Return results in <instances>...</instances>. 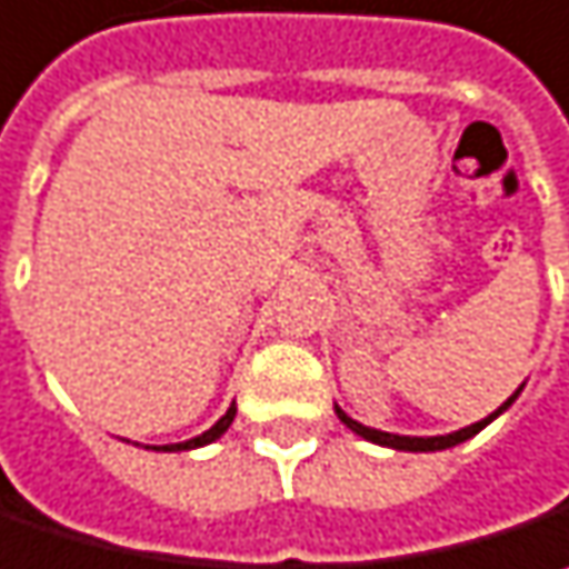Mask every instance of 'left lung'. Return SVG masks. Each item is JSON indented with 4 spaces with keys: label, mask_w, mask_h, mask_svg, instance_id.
<instances>
[{
    "label": "left lung",
    "mask_w": 569,
    "mask_h": 569,
    "mask_svg": "<svg viewBox=\"0 0 569 569\" xmlns=\"http://www.w3.org/2000/svg\"><path fill=\"white\" fill-rule=\"evenodd\" d=\"M522 393V387L499 407L493 410L487 419H480V422H470L465 429H458V432H448V436H397V432H381V429H371V426H361L358 419H352L349 412L342 410L339 403H336V416L346 422V429H352L356 436H361L365 441H375V445H383V448H393V451H445V448H455V445H461V441L473 439L480 429H487L497 416L509 410L512 403H516V397Z\"/></svg>",
    "instance_id": "1"
}]
</instances>
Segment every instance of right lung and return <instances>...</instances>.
Wrapping results in <instances>:
<instances>
[{"label":"right lung","mask_w":569,"mask_h":569,"mask_svg":"<svg viewBox=\"0 0 569 569\" xmlns=\"http://www.w3.org/2000/svg\"><path fill=\"white\" fill-rule=\"evenodd\" d=\"M233 416H237V400L227 407V412L213 422L208 432H201V436H194V439H188V441H176V445H147V448H150V451H191V448H204V445L217 441L223 432H227V429H230Z\"/></svg>","instance_id":"add662e5"}]
</instances>
